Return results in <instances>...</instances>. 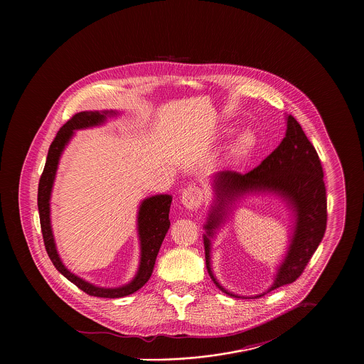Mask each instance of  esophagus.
Instances as JSON below:
<instances>
[{
	"label": "esophagus",
	"mask_w": 364,
	"mask_h": 364,
	"mask_svg": "<svg viewBox=\"0 0 364 364\" xmlns=\"http://www.w3.org/2000/svg\"><path fill=\"white\" fill-rule=\"evenodd\" d=\"M182 205L189 210L198 208L203 202V192L198 186H188L181 195Z\"/></svg>",
	"instance_id": "obj_1"
}]
</instances>
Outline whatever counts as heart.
Listing matches in <instances>:
<instances>
[{
	"label": "heart",
	"instance_id": "heart-1",
	"mask_svg": "<svg viewBox=\"0 0 364 364\" xmlns=\"http://www.w3.org/2000/svg\"><path fill=\"white\" fill-rule=\"evenodd\" d=\"M255 143H257V136H255V133H254L252 130L247 129V130H244V132L237 137L235 144H234V150H235V153H238V154H245V153H248V151H251V150L254 149Z\"/></svg>",
	"mask_w": 364,
	"mask_h": 364
}]
</instances>
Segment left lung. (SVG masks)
Here are the masks:
<instances>
[{
  "mask_svg": "<svg viewBox=\"0 0 364 364\" xmlns=\"http://www.w3.org/2000/svg\"><path fill=\"white\" fill-rule=\"evenodd\" d=\"M286 120L287 129L284 139L257 168L248 173L220 171L214 175L213 188L215 200L205 224L206 234L203 235L206 267L215 286L232 297L241 299V296L225 290L213 274L210 240L214 237L215 230L224 224L230 206L240 198L259 192L274 193L286 200L296 217L287 254L277 267L273 284L266 293L293 283L301 276L326 230V191L319 156L300 123L291 114ZM263 294L254 296L252 299H259Z\"/></svg>",
  "mask_w": 364,
  "mask_h": 364,
  "instance_id": "8db88e82",
  "label": "left lung"
}]
</instances>
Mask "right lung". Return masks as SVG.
<instances>
[{
	"mask_svg": "<svg viewBox=\"0 0 364 364\" xmlns=\"http://www.w3.org/2000/svg\"><path fill=\"white\" fill-rule=\"evenodd\" d=\"M116 112H80L74 114L55 134L49 154L46 159V165L43 169V173L39 181V189H38V208H39V217H41V227L43 234L45 247L48 251V255L53 262L54 267L67 277L71 283H74L78 289L85 291L90 296L94 297H104V299H119L129 294H133L139 289H141L149 279L151 277L154 264H156V255L161 248V244L165 238V234L168 232V228L171 225L169 221V208L172 202V196L169 195H156L151 198H147L141 202L137 215V231H139V240H140V264L136 276L133 280L122 287H100L95 286L73 272H70L60 259L54 235H53L52 224H50V195H52L53 182L55 178V171L58 166V159L63 154L67 143L74 134V130L87 129L100 126L106 120V116H114Z\"/></svg>",
	"mask_w": 364,
	"mask_h": 364,
	"instance_id": "add662e5",
	"label": "right lung"
}]
</instances>
